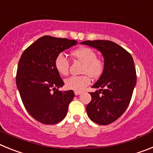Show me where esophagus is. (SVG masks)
<instances>
[{
    "label": "esophagus",
    "instance_id": "obj_1",
    "mask_svg": "<svg viewBox=\"0 0 153 153\" xmlns=\"http://www.w3.org/2000/svg\"><path fill=\"white\" fill-rule=\"evenodd\" d=\"M75 95H81V94H82V91H75Z\"/></svg>",
    "mask_w": 153,
    "mask_h": 153
}]
</instances>
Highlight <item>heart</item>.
<instances>
[{
  "instance_id": "heart-1",
  "label": "heart",
  "mask_w": 153,
  "mask_h": 153,
  "mask_svg": "<svg viewBox=\"0 0 153 153\" xmlns=\"http://www.w3.org/2000/svg\"><path fill=\"white\" fill-rule=\"evenodd\" d=\"M72 56L84 63L82 72L85 75L71 76L65 81V86L74 91H82L91 82V77L99 78L104 71V63L97 58V53L92 48L82 47L71 52ZM54 67L61 75H67L69 71V62L63 54H58L54 61Z\"/></svg>"
}]
</instances>
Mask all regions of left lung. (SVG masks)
<instances>
[{"mask_svg": "<svg viewBox=\"0 0 153 153\" xmlns=\"http://www.w3.org/2000/svg\"><path fill=\"white\" fill-rule=\"evenodd\" d=\"M96 48L104 58V71L92 88L91 101L86 106L88 117L99 125H108L123 115L129 104L136 85V72L132 55L110 41L82 42Z\"/></svg>", "mask_w": 153, "mask_h": 153, "instance_id": "1", "label": "left lung"}]
</instances>
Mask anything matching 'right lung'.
<instances>
[{
    "label": "right lung",
    "instance_id": "obj_1",
    "mask_svg": "<svg viewBox=\"0 0 153 153\" xmlns=\"http://www.w3.org/2000/svg\"><path fill=\"white\" fill-rule=\"evenodd\" d=\"M77 44L75 40L45 35L21 54L16 84L25 108L41 123L56 124L67 115L75 93L72 90L58 91L64 82L54 61L61 52Z\"/></svg>",
    "mask_w": 153,
    "mask_h": 153
}]
</instances>
